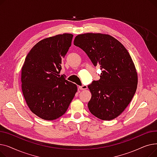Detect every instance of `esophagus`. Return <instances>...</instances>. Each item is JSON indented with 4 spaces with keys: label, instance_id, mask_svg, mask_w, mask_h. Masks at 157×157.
Listing matches in <instances>:
<instances>
[{
    "label": "esophagus",
    "instance_id": "obj_1",
    "mask_svg": "<svg viewBox=\"0 0 157 157\" xmlns=\"http://www.w3.org/2000/svg\"><path fill=\"white\" fill-rule=\"evenodd\" d=\"M88 88V86L86 85H81V86H79V89L82 90H86Z\"/></svg>",
    "mask_w": 157,
    "mask_h": 157
}]
</instances>
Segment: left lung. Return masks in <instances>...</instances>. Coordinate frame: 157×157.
Here are the masks:
<instances>
[{
	"label": "left lung",
	"mask_w": 157,
	"mask_h": 157,
	"mask_svg": "<svg viewBox=\"0 0 157 157\" xmlns=\"http://www.w3.org/2000/svg\"><path fill=\"white\" fill-rule=\"evenodd\" d=\"M74 44L102 71L100 79L88 86L92 94L88 103L90 113L102 120L116 118L128 106L137 89V73L129 53L117 39L100 33L78 35Z\"/></svg>",
	"instance_id": "left-lung-1"
}]
</instances>
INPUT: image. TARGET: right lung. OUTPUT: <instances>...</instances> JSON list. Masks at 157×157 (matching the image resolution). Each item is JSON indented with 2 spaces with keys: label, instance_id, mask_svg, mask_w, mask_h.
<instances>
[{
  "label": "right lung",
  "instance_id": "1",
  "mask_svg": "<svg viewBox=\"0 0 157 157\" xmlns=\"http://www.w3.org/2000/svg\"><path fill=\"white\" fill-rule=\"evenodd\" d=\"M72 37L71 34H63L40 40L31 49L21 68L25 100L30 111L43 120L62 116L77 92L76 85L59 74Z\"/></svg>",
  "mask_w": 157,
  "mask_h": 157
}]
</instances>
